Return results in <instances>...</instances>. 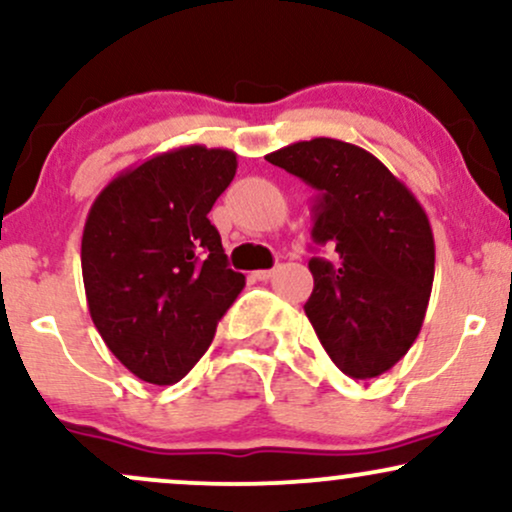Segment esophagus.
Masks as SVG:
<instances>
[{
    "mask_svg": "<svg viewBox=\"0 0 512 512\" xmlns=\"http://www.w3.org/2000/svg\"><path fill=\"white\" fill-rule=\"evenodd\" d=\"M274 274H276V267L274 269H257V272H252V276H255L257 281H269Z\"/></svg>",
    "mask_w": 512,
    "mask_h": 512,
    "instance_id": "1",
    "label": "esophagus"
}]
</instances>
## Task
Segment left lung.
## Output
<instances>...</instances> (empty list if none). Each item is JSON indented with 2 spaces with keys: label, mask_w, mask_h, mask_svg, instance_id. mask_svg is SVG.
Instances as JSON below:
<instances>
[{
  "label": "left lung",
  "mask_w": 512,
  "mask_h": 512,
  "mask_svg": "<svg viewBox=\"0 0 512 512\" xmlns=\"http://www.w3.org/2000/svg\"><path fill=\"white\" fill-rule=\"evenodd\" d=\"M317 192L313 240L339 262H308L305 303L317 339L342 373L368 380L409 351L424 322L436 245L424 207L366 149L317 137L267 156Z\"/></svg>",
  "instance_id": "1"
}]
</instances>
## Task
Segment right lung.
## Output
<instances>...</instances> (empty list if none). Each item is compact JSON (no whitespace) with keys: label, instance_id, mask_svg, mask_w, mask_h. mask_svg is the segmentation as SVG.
Instances as JSON below:
<instances>
[{"label":"right lung","instance_id":"1","mask_svg":"<svg viewBox=\"0 0 512 512\" xmlns=\"http://www.w3.org/2000/svg\"><path fill=\"white\" fill-rule=\"evenodd\" d=\"M236 154L180 146L120 173L96 197L81 238L93 325L117 361L173 385L209 349L243 291L209 211L236 175Z\"/></svg>","mask_w":512,"mask_h":512}]
</instances>
